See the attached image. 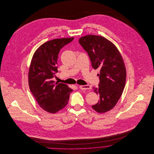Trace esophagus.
<instances>
[{"instance_id": "esophagus-1", "label": "esophagus", "mask_w": 154, "mask_h": 154, "mask_svg": "<svg viewBox=\"0 0 154 154\" xmlns=\"http://www.w3.org/2000/svg\"><path fill=\"white\" fill-rule=\"evenodd\" d=\"M79 88L82 90H88V89H91V87L89 85H81L79 86Z\"/></svg>"}]
</instances>
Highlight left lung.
Instances as JSON below:
<instances>
[{
	"instance_id": "8db88e82",
	"label": "left lung",
	"mask_w": 154,
	"mask_h": 154,
	"mask_svg": "<svg viewBox=\"0 0 154 154\" xmlns=\"http://www.w3.org/2000/svg\"><path fill=\"white\" fill-rule=\"evenodd\" d=\"M79 43L88 53L92 66L100 69V84L94 91L99 95L98 102L92 108L104 113L117 104L126 84V70L116 46L106 38L95 35L81 37Z\"/></svg>"
}]
</instances>
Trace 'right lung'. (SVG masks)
I'll list each match as a JSON object with an SVG mask.
<instances>
[{"instance_id": "add662e5", "label": "right lung", "mask_w": 154, "mask_h": 154, "mask_svg": "<svg viewBox=\"0 0 154 154\" xmlns=\"http://www.w3.org/2000/svg\"><path fill=\"white\" fill-rule=\"evenodd\" d=\"M73 37L56 38L41 45L35 51L29 68L28 84L38 105L47 112L56 113L68 103L73 89L52 80L57 70V59L60 49Z\"/></svg>"}]
</instances>
